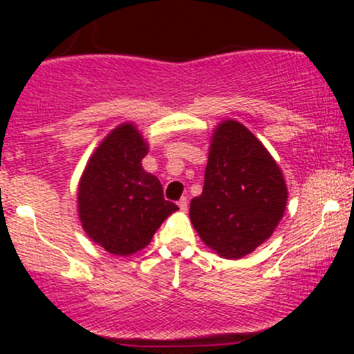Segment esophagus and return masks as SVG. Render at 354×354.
I'll return each instance as SVG.
<instances>
[{
	"mask_svg": "<svg viewBox=\"0 0 354 354\" xmlns=\"http://www.w3.org/2000/svg\"><path fill=\"white\" fill-rule=\"evenodd\" d=\"M178 205H180L181 210H187L188 209V200H187V197L178 200Z\"/></svg>",
	"mask_w": 354,
	"mask_h": 354,
	"instance_id": "esophagus-1",
	"label": "esophagus"
}]
</instances>
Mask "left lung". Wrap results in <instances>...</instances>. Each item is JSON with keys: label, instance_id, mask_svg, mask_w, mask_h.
Returning a JSON list of instances; mask_svg holds the SVG:
<instances>
[{"label": "left lung", "instance_id": "obj_1", "mask_svg": "<svg viewBox=\"0 0 354 354\" xmlns=\"http://www.w3.org/2000/svg\"><path fill=\"white\" fill-rule=\"evenodd\" d=\"M288 188L276 160L238 121L214 131L200 197L190 203L198 236L224 259L262 245L283 217Z\"/></svg>", "mask_w": 354, "mask_h": 354}]
</instances>
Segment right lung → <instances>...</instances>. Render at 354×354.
Returning a JSON list of instances; mask_svg holds the SVG:
<instances>
[{
    "mask_svg": "<svg viewBox=\"0 0 354 354\" xmlns=\"http://www.w3.org/2000/svg\"><path fill=\"white\" fill-rule=\"evenodd\" d=\"M147 144L133 124H121L88 159L78 187V214L88 238L113 255L151 243L162 221L178 209L162 185L145 173Z\"/></svg>",
    "mask_w": 354,
    "mask_h": 354,
    "instance_id": "right-lung-1",
    "label": "right lung"
}]
</instances>
